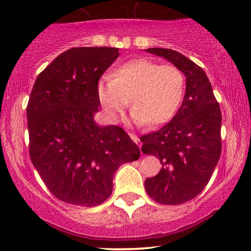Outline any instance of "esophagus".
Listing matches in <instances>:
<instances>
[{"label": "esophagus", "instance_id": "obj_1", "mask_svg": "<svg viewBox=\"0 0 251 251\" xmlns=\"http://www.w3.org/2000/svg\"><path fill=\"white\" fill-rule=\"evenodd\" d=\"M129 136H130V139H132L134 142H135L137 146H139V148H141V146H142V143L140 142V140H139V137H137L135 134H133V133H129Z\"/></svg>", "mask_w": 251, "mask_h": 251}]
</instances>
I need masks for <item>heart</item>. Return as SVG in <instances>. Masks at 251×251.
<instances>
[{"instance_id": "1", "label": "heart", "mask_w": 251, "mask_h": 251, "mask_svg": "<svg viewBox=\"0 0 251 251\" xmlns=\"http://www.w3.org/2000/svg\"><path fill=\"white\" fill-rule=\"evenodd\" d=\"M184 92L185 77L178 67L146 58L124 63L115 69L111 78L98 84L99 100L111 121H118L130 102L134 122L148 127L171 121Z\"/></svg>"}]
</instances>
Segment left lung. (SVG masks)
<instances>
[{"mask_svg":"<svg viewBox=\"0 0 251 251\" xmlns=\"http://www.w3.org/2000/svg\"><path fill=\"white\" fill-rule=\"evenodd\" d=\"M186 76L184 100L172 121L140 137L142 152L158 157L161 169L147 178L150 198L162 204H181L196 198L211 177L222 152L220 104L201 67L171 49L152 48Z\"/></svg>","mask_w":251,"mask_h":251,"instance_id":"left-lung-1","label":"left lung"}]
</instances>
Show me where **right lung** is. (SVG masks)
<instances>
[{
  "instance_id": "right-lung-1",
  "label": "right lung",
  "mask_w": 251,
  "mask_h": 251,
  "mask_svg": "<svg viewBox=\"0 0 251 251\" xmlns=\"http://www.w3.org/2000/svg\"><path fill=\"white\" fill-rule=\"evenodd\" d=\"M117 48H73L37 76L27 104L30 160L63 202L98 206L112 192L119 166L140 158L124 128L99 126L98 83Z\"/></svg>"
}]
</instances>
